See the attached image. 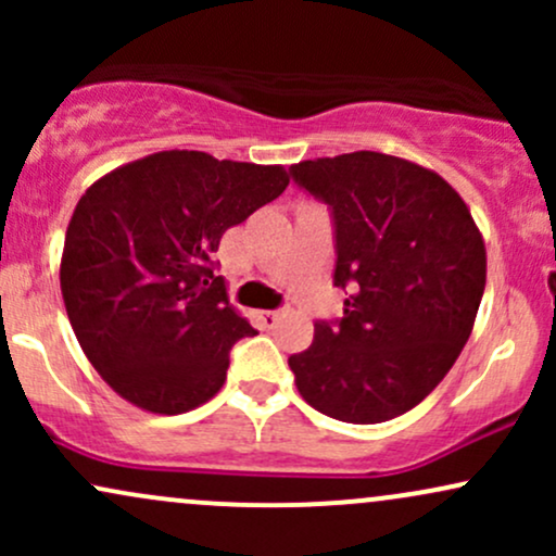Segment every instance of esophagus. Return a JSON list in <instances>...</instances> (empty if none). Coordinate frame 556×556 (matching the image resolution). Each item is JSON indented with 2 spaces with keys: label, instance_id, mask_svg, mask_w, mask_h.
I'll use <instances>...</instances> for the list:
<instances>
[{
  "label": "esophagus",
  "instance_id": "34e87169",
  "mask_svg": "<svg viewBox=\"0 0 556 556\" xmlns=\"http://www.w3.org/2000/svg\"><path fill=\"white\" fill-rule=\"evenodd\" d=\"M279 311H258V318H261V324H264V327H274V324L279 321Z\"/></svg>",
  "mask_w": 556,
  "mask_h": 556
}]
</instances>
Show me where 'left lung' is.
<instances>
[{
  "label": "left lung",
  "instance_id": "8db88e82",
  "mask_svg": "<svg viewBox=\"0 0 556 556\" xmlns=\"http://www.w3.org/2000/svg\"><path fill=\"white\" fill-rule=\"evenodd\" d=\"M329 203L340 324L318 321L290 355L300 397L344 424H381L426 400L455 366L486 287V245L444 177L407 159L353 151L292 164Z\"/></svg>",
  "mask_w": 556,
  "mask_h": 556
}]
</instances>
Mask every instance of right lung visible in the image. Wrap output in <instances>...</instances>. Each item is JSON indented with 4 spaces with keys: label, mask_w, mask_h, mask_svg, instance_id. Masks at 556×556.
<instances>
[{
    "label": "right lung",
    "mask_w": 556,
    "mask_h": 556,
    "mask_svg": "<svg viewBox=\"0 0 556 556\" xmlns=\"http://www.w3.org/2000/svg\"><path fill=\"white\" fill-rule=\"evenodd\" d=\"M282 164L159 151L99 177L60 261L67 318L119 397L180 416L219 392L229 350L256 334L214 274L222 235L285 193Z\"/></svg>",
    "instance_id": "add662e5"
}]
</instances>
